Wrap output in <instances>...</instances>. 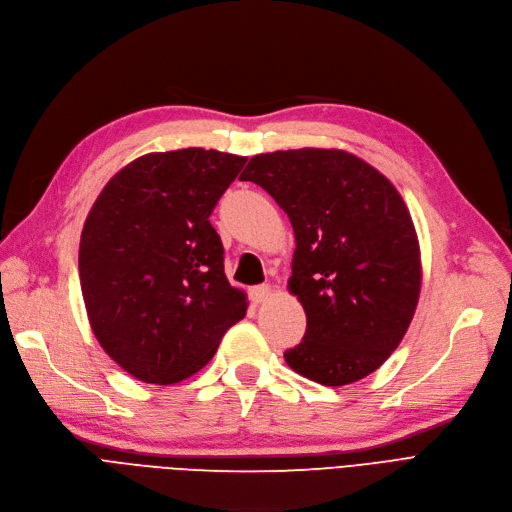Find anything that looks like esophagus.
Here are the masks:
<instances>
[{
    "label": "esophagus",
    "mask_w": 512,
    "mask_h": 512,
    "mask_svg": "<svg viewBox=\"0 0 512 512\" xmlns=\"http://www.w3.org/2000/svg\"><path fill=\"white\" fill-rule=\"evenodd\" d=\"M273 296L271 285H256V288L250 290V298L258 304V302H267Z\"/></svg>",
    "instance_id": "esophagus-1"
}]
</instances>
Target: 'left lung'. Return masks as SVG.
<instances>
[{
  "instance_id": "left-lung-1",
  "label": "left lung",
  "mask_w": 512,
  "mask_h": 512,
  "mask_svg": "<svg viewBox=\"0 0 512 512\" xmlns=\"http://www.w3.org/2000/svg\"><path fill=\"white\" fill-rule=\"evenodd\" d=\"M239 178L267 191L294 229L288 288L306 332L285 361L323 386L376 372L410 327L422 283L418 235L393 182L338 149L262 153Z\"/></svg>"
}]
</instances>
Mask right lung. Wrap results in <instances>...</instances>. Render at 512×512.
Returning a JSON list of instances; mask_svg holds the SVG:
<instances>
[{
  "instance_id": "add662e5",
  "label": "right lung",
  "mask_w": 512,
  "mask_h": 512,
  "mask_svg": "<svg viewBox=\"0 0 512 512\" xmlns=\"http://www.w3.org/2000/svg\"><path fill=\"white\" fill-rule=\"evenodd\" d=\"M245 161L197 147L142 155L107 182L86 218L79 281L92 332L142 382L199 372L248 311L210 222Z\"/></svg>"
}]
</instances>
